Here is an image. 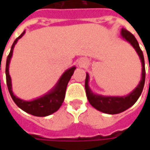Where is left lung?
<instances>
[{
    "mask_svg": "<svg viewBox=\"0 0 150 150\" xmlns=\"http://www.w3.org/2000/svg\"><path fill=\"white\" fill-rule=\"evenodd\" d=\"M121 35L122 37L129 42L134 48L136 51L137 52L138 55L142 63V80L140 82L139 85L127 96H122V97H110V96H98L94 93H92L90 88L88 87V79L89 76L87 73L86 75V79H85V90H86V95L91 106L97 109V110L103 112L108 114H117V113L122 112L126 109L132 106L135 104L137 100H138L140 96L142 94L144 85H145V59L142 50L139 46L138 42L137 41L134 35L128 31L126 29L123 28L121 30ZM150 70V67H149Z\"/></svg>",
    "mask_w": 150,
    "mask_h": 150,
    "instance_id": "8db88e82",
    "label": "left lung"
}]
</instances>
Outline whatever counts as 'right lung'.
<instances>
[{"label": "right lung", "mask_w": 150, "mask_h": 150, "mask_svg": "<svg viewBox=\"0 0 150 150\" xmlns=\"http://www.w3.org/2000/svg\"><path fill=\"white\" fill-rule=\"evenodd\" d=\"M25 34V31L22 34L15 39L14 42L12 45L10 52L8 54L6 60V67H5V75H6V83H7V87H8L9 94L11 96L13 100L14 103L21 109H22L27 113H30L33 116H49L52 113L55 112L56 111L59 110V108L61 107L62 102L64 100L66 94V89L69 80L71 78L72 75L75 70V67L67 70V71L62 75V77L59 79V83H57L54 89H53L48 94L45 95L44 96L38 98L37 100H34L32 101H24L16 97L13 91L11 88V79L8 74V64L10 62L12 54H13V50L15 44L17 43L19 38H21L23 34ZM1 70V65H0Z\"/></svg>", "instance_id": "obj_1"}]
</instances>
